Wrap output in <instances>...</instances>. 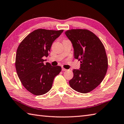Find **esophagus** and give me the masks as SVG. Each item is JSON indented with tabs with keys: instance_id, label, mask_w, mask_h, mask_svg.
<instances>
[{
	"instance_id": "34e87169",
	"label": "esophagus",
	"mask_w": 124,
	"mask_h": 124,
	"mask_svg": "<svg viewBox=\"0 0 124 124\" xmlns=\"http://www.w3.org/2000/svg\"><path fill=\"white\" fill-rule=\"evenodd\" d=\"M62 70L63 71H66V70H67V69L63 68V67H62Z\"/></svg>"
}]
</instances>
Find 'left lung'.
I'll use <instances>...</instances> for the list:
<instances>
[{
    "instance_id": "obj_1",
    "label": "left lung",
    "mask_w": 124,
    "mask_h": 124,
    "mask_svg": "<svg viewBox=\"0 0 124 124\" xmlns=\"http://www.w3.org/2000/svg\"><path fill=\"white\" fill-rule=\"evenodd\" d=\"M66 36L72 42L74 58L80 61L79 70H73L69 83L73 90L86 93L92 91L103 80L108 69V58L100 39L87 29L68 30Z\"/></svg>"
}]
</instances>
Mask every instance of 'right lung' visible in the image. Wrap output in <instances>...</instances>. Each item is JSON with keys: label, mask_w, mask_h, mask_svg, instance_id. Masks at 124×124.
I'll return each instance as SVG.
<instances>
[{"label": "right lung", "mask_w": 124, "mask_h": 124, "mask_svg": "<svg viewBox=\"0 0 124 124\" xmlns=\"http://www.w3.org/2000/svg\"><path fill=\"white\" fill-rule=\"evenodd\" d=\"M63 30L38 29L23 40L17 50L15 67L23 86L34 95H42L51 89L54 79L61 71L60 66L44 64L51 45Z\"/></svg>", "instance_id": "1"}]
</instances>
